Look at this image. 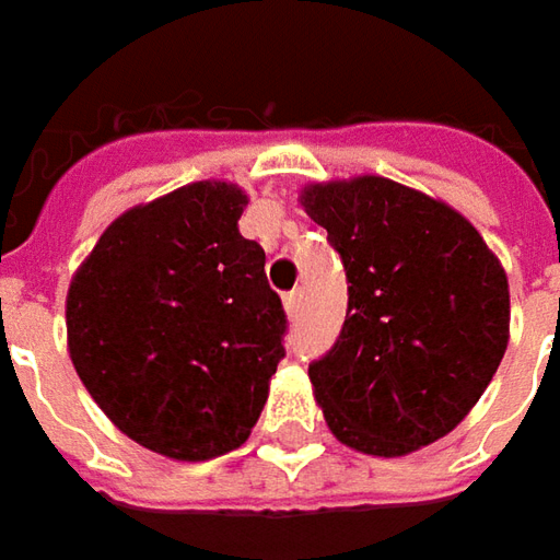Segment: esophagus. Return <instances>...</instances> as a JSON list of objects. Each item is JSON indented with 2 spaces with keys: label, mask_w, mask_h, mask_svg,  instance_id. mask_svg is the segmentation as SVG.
Segmentation results:
<instances>
[{
  "label": "esophagus",
  "mask_w": 560,
  "mask_h": 560,
  "mask_svg": "<svg viewBox=\"0 0 560 560\" xmlns=\"http://www.w3.org/2000/svg\"><path fill=\"white\" fill-rule=\"evenodd\" d=\"M283 307H287L289 317H299V311H302V289H292L283 299Z\"/></svg>",
  "instance_id": "1"
}]
</instances>
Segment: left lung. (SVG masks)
Masks as SVG:
<instances>
[{"label":"left lung","mask_w":560,"mask_h":560,"mask_svg":"<svg viewBox=\"0 0 560 560\" xmlns=\"http://www.w3.org/2000/svg\"><path fill=\"white\" fill-rule=\"evenodd\" d=\"M348 273L339 341L307 376L329 431L366 456L441 441L481 400L509 348V277L444 200L382 175L302 187Z\"/></svg>","instance_id":"8db88e82"}]
</instances>
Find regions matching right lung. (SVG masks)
<instances>
[{
    "label": "right lung",
    "mask_w": 560,
    "mask_h": 560,
    "mask_svg": "<svg viewBox=\"0 0 560 560\" xmlns=\"http://www.w3.org/2000/svg\"><path fill=\"white\" fill-rule=\"evenodd\" d=\"M246 202L212 178L131 206L67 289L85 392L126 438L178 463L246 444L283 358L265 249L236 228Z\"/></svg>",
    "instance_id": "add662e5"
}]
</instances>
